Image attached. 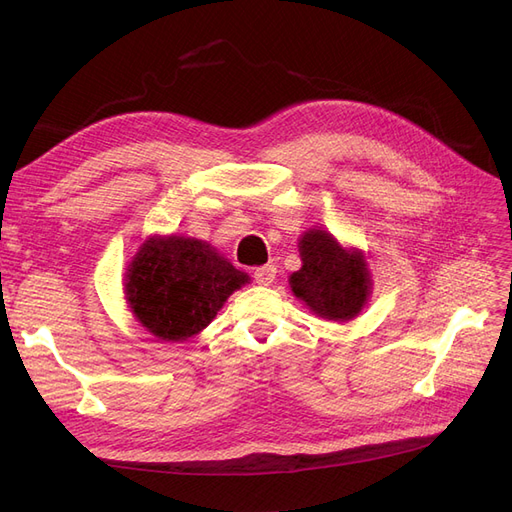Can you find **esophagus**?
Wrapping results in <instances>:
<instances>
[{
  "mask_svg": "<svg viewBox=\"0 0 512 512\" xmlns=\"http://www.w3.org/2000/svg\"><path fill=\"white\" fill-rule=\"evenodd\" d=\"M275 267L273 265H265V267H258L254 271V282L260 286H271L275 280Z\"/></svg>",
  "mask_w": 512,
  "mask_h": 512,
  "instance_id": "34e87169",
  "label": "esophagus"
}]
</instances>
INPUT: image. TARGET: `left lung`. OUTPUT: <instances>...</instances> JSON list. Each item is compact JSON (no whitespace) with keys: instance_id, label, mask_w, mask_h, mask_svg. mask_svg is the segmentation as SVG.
I'll list each match as a JSON object with an SVG mask.
<instances>
[{"instance_id":"obj_1","label":"left lung","mask_w":512,"mask_h":512,"mask_svg":"<svg viewBox=\"0 0 512 512\" xmlns=\"http://www.w3.org/2000/svg\"><path fill=\"white\" fill-rule=\"evenodd\" d=\"M303 267L290 275V288L314 314L346 322L361 312L371 292L363 252L344 250L327 230L312 228L299 241Z\"/></svg>"}]
</instances>
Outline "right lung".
<instances>
[{"instance_id": "right-lung-1", "label": "right lung", "mask_w": 512, "mask_h": 512, "mask_svg": "<svg viewBox=\"0 0 512 512\" xmlns=\"http://www.w3.org/2000/svg\"><path fill=\"white\" fill-rule=\"evenodd\" d=\"M250 282L207 241L151 237L126 271V301L136 320L164 342L203 331L232 292Z\"/></svg>"}]
</instances>
